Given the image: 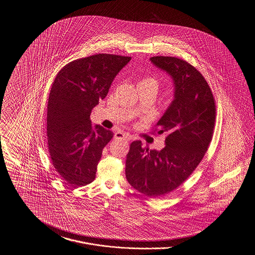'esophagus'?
<instances>
[{
	"instance_id": "obj_1",
	"label": "esophagus",
	"mask_w": 255,
	"mask_h": 255,
	"mask_svg": "<svg viewBox=\"0 0 255 255\" xmlns=\"http://www.w3.org/2000/svg\"><path fill=\"white\" fill-rule=\"evenodd\" d=\"M115 138H119V139H125V140H129L130 136L127 133H122V132H117L115 133Z\"/></svg>"
}]
</instances>
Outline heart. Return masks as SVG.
<instances>
[{
  "label": "heart",
  "mask_w": 255,
  "mask_h": 255,
  "mask_svg": "<svg viewBox=\"0 0 255 255\" xmlns=\"http://www.w3.org/2000/svg\"><path fill=\"white\" fill-rule=\"evenodd\" d=\"M139 84H149V85H153L156 89L158 88V81L154 78V77H144V78H142L139 82H138V84L137 85H139Z\"/></svg>",
  "instance_id": "1"
}]
</instances>
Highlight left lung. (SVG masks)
I'll use <instances>...</instances> for the list:
<instances>
[{
  "label": "left lung",
  "mask_w": 255,
  "mask_h": 255,
  "mask_svg": "<svg viewBox=\"0 0 255 255\" xmlns=\"http://www.w3.org/2000/svg\"><path fill=\"white\" fill-rule=\"evenodd\" d=\"M151 62L168 73L174 98L157 123L165 133V146L149 150L133 141L126 158L128 182L141 194L158 198L180 186L204 158L212 139L215 100L205 77L186 61L154 56Z\"/></svg>",
  "instance_id": "1"
}]
</instances>
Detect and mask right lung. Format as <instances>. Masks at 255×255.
I'll use <instances>...</instances> for the list:
<instances>
[{
  "mask_svg": "<svg viewBox=\"0 0 255 255\" xmlns=\"http://www.w3.org/2000/svg\"><path fill=\"white\" fill-rule=\"evenodd\" d=\"M131 57L99 53L72 61L57 73L49 93L47 133L53 167L71 185L96 178L102 150L114 133L92 125L90 116Z\"/></svg>",
  "mask_w": 255,
  "mask_h": 255,
  "instance_id": "add662e5",
  "label": "right lung"
}]
</instances>
